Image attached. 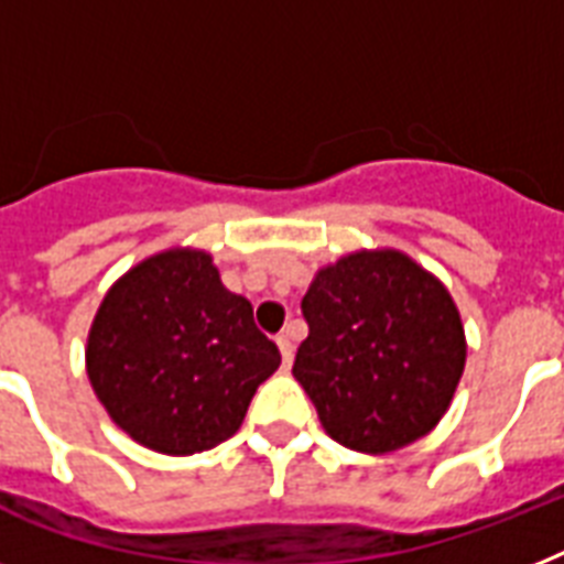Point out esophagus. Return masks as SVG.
Listing matches in <instances>:
<instances>
[{
  "mask_svg": "<svg viewBox=\"0 0 564 564\" xmlns=\"http://www.w3.org/2000/svg\"><path fill=\"white\" fill-rule=\"evenodd\" d=\"M278 348H281L283 366H292V357H295V345H292V336L290 334L278 336Z\"/></svg>",
  "mask_w": 564,
  "mask_h": 564,
  "instance_id": "34e87169",
  "label": "esophagus"
}]
</instances>
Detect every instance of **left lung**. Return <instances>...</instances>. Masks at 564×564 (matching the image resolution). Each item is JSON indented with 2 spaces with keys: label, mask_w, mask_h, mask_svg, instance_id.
I'll return each instance as SVG.
<instances>
[{
  "label": "left lung",
  "mask_w": 564,
  "mask_h": 564,
  "mask_svg": "<svg viewBox=\"0 0 564 564\" xmlns=\"http://www.w3.org/2000/svg\"><path fill=\"white\" fill-rule=\"evenodd\" d=\"M310 334L292 375L327 436L389 454L436 427L465 369V330L445 283L394 248L318 269L301 301Z\"/></svg>",
  "instance_id": "1"
}]
</instances>
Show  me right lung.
Here are the masks:
<instances>
[{"instance_id":"obj_1","label":"right lung","mask_w":564,"mask_h":564,"mask_svg":"<svg viewBox=\"0 0 564 564\" xmlns=\"http://www.w3.org/2000/svg\"><path fill=\"white\" fill-rule=\"evenodd\" d=\"M281 366L254 310L221 286L207 251L170 248L108 290L87 336L93 392L128 436L187 456L230 438Z\"/></svg>"}]
</instances>
